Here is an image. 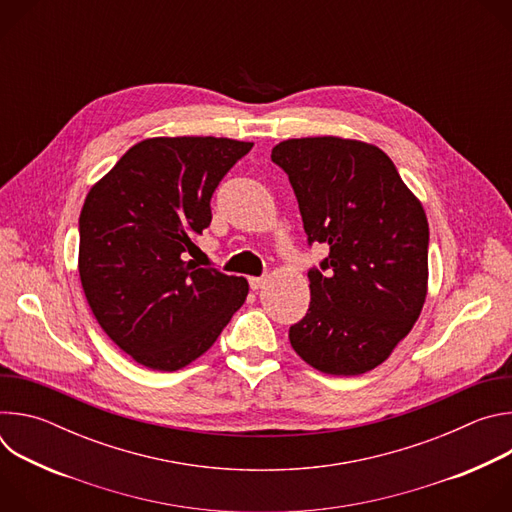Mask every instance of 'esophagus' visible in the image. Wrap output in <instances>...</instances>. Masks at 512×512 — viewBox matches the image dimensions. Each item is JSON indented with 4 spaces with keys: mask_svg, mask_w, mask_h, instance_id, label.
Instances as JSON below:
<instances>
[{
    "mask_svg": "<svg viewBox=\"0 0 512 512\" xmlns=\"http://www.w3.org/2000/svg\"><path fill=\"white\" fill-rule=\"evenodd\" d=\"M267 283V279L265 277H249V285H251V289H261L263 285Z\"/></svg>",
    "mask_w": 512,
    "mask_h": 512,
    "instance_id": "34e87169",
    "label": "esophagus"
}]
</instances>
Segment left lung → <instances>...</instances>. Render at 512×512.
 Masks as SVG:
<instances>
[{
  "label": "left lung",
  "mask_w": 512,
  "mask_h": 512,
  "mask_svg": "<svg viewBox=\"0 0 512 512\" xmlns=\"http://www.w3.org/2000/svg\"><path fill=\"white\" fill-rule=\"evenodd\" d=\"M271 160L296 192L308 243L330 249L320 269L308 271L310 308L289 328V342L320 373L373 371L425 304V210L373 143L285 139Z\"/></svg>",
  "instance_id": "left-lung-1"
}]
</instances>
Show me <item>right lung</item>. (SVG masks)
I'll list each match as a JSON object with an SVG mask.
<instances>
[{
  "label": "right lung",
  "instance_id": "right-lung-1",
  "mask_svg": "<svg viewBox=\"0 0 512 512\" xmlns=\"http://www.w3.org/2000/svg\"><path fill=\"white\" fill-rule=\"evenodd\" d=\"M253 148L229 137H150L89 190L79 275L105 334L143 367L172 373L204 354L249 283L194 259L218 182Z\"/></svg>",
  "mask_w": 512,
  "mask_h": 512
}]
</instances>
